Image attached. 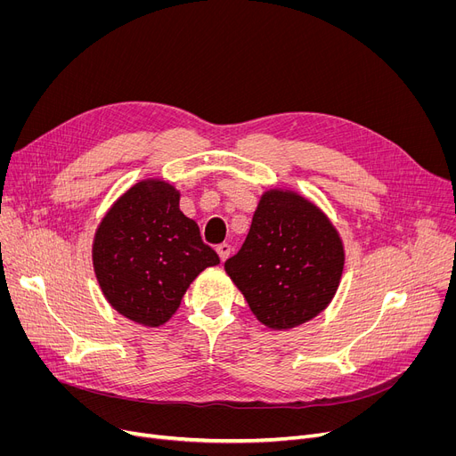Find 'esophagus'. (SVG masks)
<instances>
[{
  "mask_svg": "<svg viewBox=\"0 0 456 456\" xmlns=\"http://www.w3.org/2000/svg\"><path fill=\"white\" fill-rule=\"evenodd\" d=\"M231 249H232V248H231V244H227V242L216 246V251H218V255H220L222 260H225V258L231 255Z\"/></svg>",
  "mask_w": 456,
  "mask_h": 456,
  "instance_id": "34e87169",
  "label": "esophagus"
}]
</instances>
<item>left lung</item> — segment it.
<instances>
[{
    "mask_svg": "<svg viewBox=\"0 0 456 456\" xmlns=\"http://www.w3.org/2000/svg\"><path fill=\"white\" fill-rule=\"evenodd\" d=\"M344 268L340 236L325 216L292 191L262 196L225 272L258 322L290 329L314 318L338 289Z\"/></svg>",
    "mask_w": 456,
    "mask_h": 456,
    "instance_id": "obj_1",
    "label": "left lung"
}]
</instances>
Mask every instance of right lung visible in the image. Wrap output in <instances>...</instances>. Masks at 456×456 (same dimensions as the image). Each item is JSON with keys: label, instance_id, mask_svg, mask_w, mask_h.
<instances>
[{"label": "right lung", "instance_id": "right-lung-1", "mask_svg": "<svg viewBox=\"0 0 456 456\" xmlns=\"http://www.w3.org/2000/svg\"><path fill=\"white\" fill-rule=\"evenodd\" d=\"M109 303L143 325H162L190 282L220 256L179 210V191L162 181L134 184L107 212L92 248Z\"/></svg>", "mask_w": 456, "mask_h": 456}]
</instances>
